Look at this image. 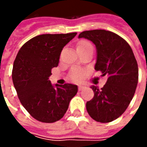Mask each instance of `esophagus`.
<instances>
[{
    "label": "esophagus",
    "instance_id": "obj_1",
    "mask_svg": "<svg viewBox=\"0 0 147 147\" xmlns=\"http://www.w3.org/2000/svg\"><path fill=\"white\" fill-rule=\"evenodd\" d=\"M84 89V86H83V85H80L79 86V90H82Z\"/></svg>",
    "mask_w": 147,
    "mask_h": 147
}]
</instances>
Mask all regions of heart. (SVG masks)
Instances as JSON below:
<instances>
[{"label": "heart", "instance_id": "heart-1", "mask_svg": "<svg viewBox=\"0 0 147 147\" xmlns=\"http://www.w3.org/2000/svg\"><path fill=\"white\" fill-rule=\"evenodd\" d=\"M90 45L89 42H86V41H81L78 43L77 47H82V46H85V45ZM86 75V71L79 68H74L73 70L71 71L70 77L71 79L74 81H81L83 80L84 76Z\"/></svg>", "mask_w": 147, "mask_h": 147}]
</instances>
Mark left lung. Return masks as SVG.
<instances>
[{"instance_id":"8db88e82","label":"left lung","mask_w":147,"mask_h":147,"mask_svg":"<svg viewBox=\"0 0 147 147\" xmlns=\"http://www.w3.org/2000/svg\"><path fill=\"white\" fill-rule=\"evenodd\" d=\"M91 41L97 49L94 69L108 80L101 89L92 86L94 95L86 102V110L98 122L116 120L128 107L139 80V68L129 44L117 34L105 30H86L79 34Z\"/></svg>"}]
</instances>
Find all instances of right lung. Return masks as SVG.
<instances>
[{"label":"right lung","instance_id":"add662e5","mask_svg":"<svg viewBox=\"0 0 147 147\" xmlns=\"http://www.w3.org/2000/svg\"><path fill=\"white\" fill-rule=\"evenodd\" d=\"M76 32L41 34L30 39L19 50L12 68V81L18 98L31 117L43 123L61 120L76 85L56 84L49 80L52 68L57 67L62 49Z\"/></svg>","mask_w":147,"mask_h":147}]
</instances>
